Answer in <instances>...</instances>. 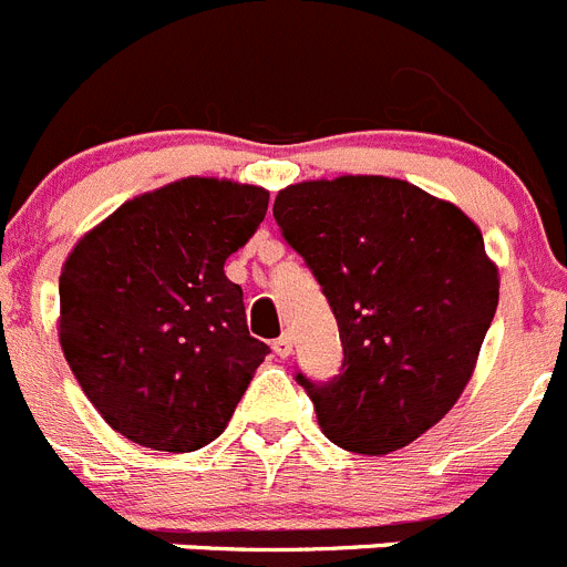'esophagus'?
Here are the masks:
<instances>
[{
  "label": "esophagus",
  "mask_w": 567,
  "mask_h": 567,
  "mask_svg": "<svg viewBox=\"0 0 567 567\" xmlns=\"http://www.w3.org/2000/svg\"><path fill=\"white\" fill-rule=\"evenodd\" d=\"M274 352H277L279 358H288L290 352H293V341H290V336H282L274 341Z\"/></svg>",
  "instance_id": "obj_1"
}]
</instances>
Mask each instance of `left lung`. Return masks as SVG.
I'll return each mask as SVG.
<instances>
[{
    "label": "left lung",
    "instance_id": "8db88e82",
    "mask_svg": "<svg viewBox=\"0 0 567 567\" xmlns=\"http://www.w3.org/2000/svg\"><path fill=\"white\" fill-rule=\"evenodd\" d=\"M274 218L343 343L330 383L296 374L321 431L363 456L400 451L456 405L498 308L481 229L451 200L385 176L290 184Z\"/></svg>",
    "mask_w": 567,
    "mask_h": 567
}]
</instances>
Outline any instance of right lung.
Returning <instances> with one entry per match:
<instances>
[{
  "mask_svg": "<svg viewBox=\"0 0 567 567\" xmlns=\"http://www.w3.org/2000/svg\"><path fill=\"white\" fill-rule=\"evenodd\" d=\"M266 209L268 189L189 176L125 200L69 251L58 338L116 433L189 453L229 425L268 347L224 262Z\"/></svg>",
  "mask_w": 567,
  "mask_h": 567,
  "instance_id": "right-lung-1",
  "label": "right lung"
}]
</instances>
